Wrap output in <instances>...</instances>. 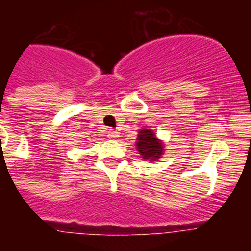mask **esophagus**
Returning <instances> with one entry per match:
<instances>
[{
    "mask_svg": "<svg viewBox=\"0 0 251 251\" xmlns=\"http://www.w3.org/2000/svg\"><path fill=\"white\" fill-rule=\"evenodd\" d=\"M108 137L109 138H118L119 133L114 129H108Z\"/></svg>",
    "mask_w": 251,
    "mask_h": 251,
    "instance_id": "obj_1",
    "label": "esophagus"
}]
</instances>
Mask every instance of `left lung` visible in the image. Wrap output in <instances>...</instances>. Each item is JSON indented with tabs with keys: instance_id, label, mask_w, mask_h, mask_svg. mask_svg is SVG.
Returning a JSON list of instances; mask_svg holds the SVG:
<instances>
[{
	"instance_id": "1",
	"label": "left lung",
	"mask_w": 251,
	"mask_h": 251,
	"mask_svg": "<svg viewBox=\"0 0 251 251\" xmlns=\"http://www.w3.org/2000/svg\"><path fill=\"white\" fill-rule=\"evenodd\" d=\"M137 150L143 159L156 161L163 153V145L156 138L154 133L151 129H143L138 134Z\"/></svg>"
}]
</instances>
